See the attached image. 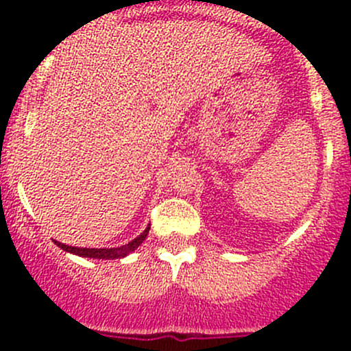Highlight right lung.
I'll return each mask as SVG.
<instances>
[{
  "mask_svg": "<svg viewBox=\"0 0 351 351\" xmlns=\"http://www.w3.org/2000/svg\"><path fill=\"white\" fill-rule=\"evenodd\" d=\"M147 232H149V228L139 236V238L132 239L129 244L120 247H76V246H67V244H62L59 241H56L59 247H62L64 251H69V253L77 254V256H84V258H98V260H113V258H123L127 256L129 253H132L141 243L146 239Z\"/></svg>",
  "mask_w": 351,
  "mask_h": 351,
  "instance_id": "add662e5",
  "label": "right lung"
}]
</instances>
